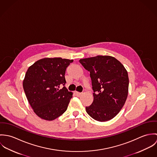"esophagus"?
<instances>
[{
	"label": "esophagus",
	"mask_w": 157,
	"mask_h": 157,
	"mask_svg": "<svg viewBox=\"0 0 157 157\" xmlns=\"http://www.w3.org/2000/svg\"><path fill=\"white\" fill-rule=\"evenodd\" d=\"M75 94L77 97H80V95H82V93H80V92H78L75 91Z\"/></svg>",
	"instance_id": "34e87169"
}]
</instances>
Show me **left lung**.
<instances>
[{"mask_svg": "<svg viewBox=\"0 0 157 157\" xmlns=\"http://www.w3.org/2000/svg\"><path fill=\"white\" fill-rule=\"evenodd\" d=\"M79 62L90 71L94 100L86 111L98 121L115 117L124 106L128 95V74L122 63L109 56L82 59Z\"/></svg>", "mask_w": 157, "mask_h": 157, "instance_id": "obj_1", "label": "left lung"}]
</instances>
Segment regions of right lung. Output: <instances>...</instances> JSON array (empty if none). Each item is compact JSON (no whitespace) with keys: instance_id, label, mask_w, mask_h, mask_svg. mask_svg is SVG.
<instances>
[{"instance_id":"1","label":"right lung","mask_w":157,"mask_h":157,"mask_svg":"<svg viewBox=\"0 0 157 157\" xmlns=\"http://www.w3.org/2000/svg\"><path fill=\"white\" fill-rule=\"evenodd\" d=\"M73 60L61 57L44 58L28 67L23 81L27 100L34 113L42 119L52 121L67 109L72 92L64 86L67 67Z\"/></svg>"}]
</instances>
